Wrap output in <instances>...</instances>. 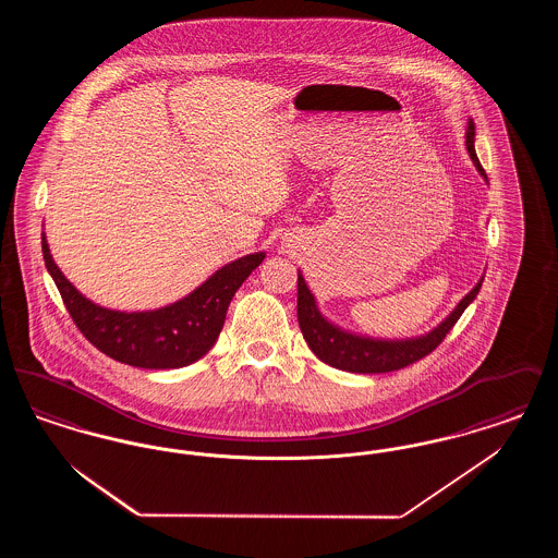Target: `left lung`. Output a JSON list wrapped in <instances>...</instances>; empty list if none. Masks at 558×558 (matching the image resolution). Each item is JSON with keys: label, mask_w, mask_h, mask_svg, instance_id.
<instances>
[{"label": "left lung", "mask_w": 558, "mask_h": 558, "mask_svg": "<svg viewBox=\"0 0 558 558\" xmlns=\"http://www.w3.org/2000/svg\"><path fill=\"white\" fill-rule=\"evenodd\" d=\"M466 150L473 165L477 167L481 178L487 182V175L481 167L475 153V123L469 119L466 125ZM483 278L473 287V291L462 296V301L453 307L448 318L439 322L433 330L421 337L412 339H374L366 335H355L351 330L341 328L339 324L330 322L319 312L318 301L314 292L310 291L303 274L299 271L296 278V318L307 341L310 349L318 355L319 360L332 368L345 372H360V374H380L405 368L428 355L435 347L439 345L451 326L464 314V310L475 301L481 291Z\"/></svg>", "instance_id": "1"}]
</instances>
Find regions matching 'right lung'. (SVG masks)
<instances>
[{"label": "right lung", "instance_id": "add662e5", "mask_svg": "<svg viewBox=\"0 0 558 558\" xmlns=\"http://www.w3.org/2000/svg\"><path fill=\"white\" fill-rule=\"evenodd\" d=\"M44 262L83 337L108 357L146 371L184 368L201 360L217 341L228 305L266 253H251L219 267L201 287L159 310L119 312L81 294L53 264L41 232Z\"/></svg>", "mask_w": 558, "mask_h": 558}]
</instances>
